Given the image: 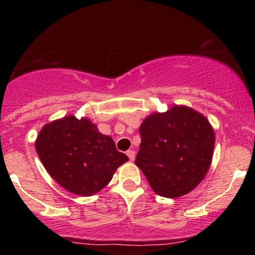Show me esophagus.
<instances>
[{
	"instance_id": "34e87169",
	"label": "esophagus",
	"mask_w": 255,
	"mask_h": 255,
	"mask_svg": "<svg viewBox=\"0 0 255 255\" xmlns=\"http://www.w3.org/2000/svg\"><path fill=\"white\" fill-rule=\"evenodd\" d=\"M127 156H128V158H129L130 162H133V160L135 159V152H134L133 150L127 151Z\"/></svg>"
}]
</instances>
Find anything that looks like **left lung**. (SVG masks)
<instances>
[{"instance_id": "left-lung-1", "label": "left lung", "mask_w": 255, "mask_h": 255, "mask_svg": "<svg viewBox=\"0 0 255 255\" xmlns=\"http://www.w3.org/2000/svg\"><path fill=\"white\" fill-rule=\"evenodd\" d=\"M139 133L135 164L158 195L182 197L203 181L215 147V131L203 114L175 105L147 116Z\"/></svg>"}]
</instances>
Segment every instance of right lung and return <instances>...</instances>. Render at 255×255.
<instances>
[{
  "label": "right lung",
  "instance_id": "right-lung-1",
  "mask_svg": "<svg viewBox=\"0 0 255 255\" xmlns=\"http://www.w3.org/2000/svg\"><path fill=\"white\" fill-rule=\"evenodd\" d=\"M36 151L49 175L64 189L90 197L103 189L128 160L109 135L89 119L55 120L38 134Z\"/></svg>",
  "mask_w": 255,
  "mask_h": 255
}]
</instances>
